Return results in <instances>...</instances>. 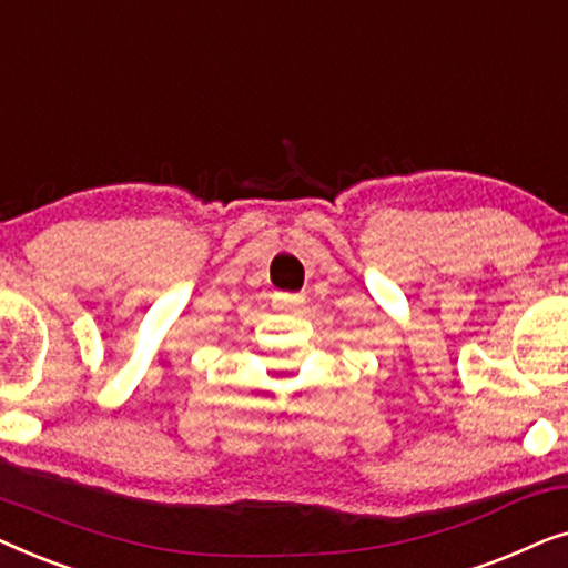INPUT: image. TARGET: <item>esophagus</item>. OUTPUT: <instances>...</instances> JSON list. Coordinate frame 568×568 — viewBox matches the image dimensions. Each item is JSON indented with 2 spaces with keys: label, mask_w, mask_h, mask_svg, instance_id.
I'll use <instances>...</instances> for the list:
<instances>
[{
  "label": "esophagus",
  "mask_w": 568,
  "mask_h": 568,
  "mask_svg": "<svg viewBox=\"0 0 568 568\" xmlns=\"http://www.w3.org/2000/svg\"><path fill=\"white\" fill-rule=\"evenodd\" d=\"M302 302H305V297L302 294H276L274 297V307L282 310V313H294V310L302 307Z\"/></svg>",
  "instance_id": "esophagus-1"
}]
</instances>
